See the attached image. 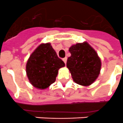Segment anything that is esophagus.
<instances>
[{"mask_svg": "<svg viewBox=\"0 0 123 123\" xmlns=\"http://www.w3.org/2000/svg\"><path fill=\"white\" fill-rule=\"evenodd\" d=\"M67 57H65V58H63V61L64 63H65V64L67 63Z\"/></svg>", "mask_w": 123, "mask_h": 123, "instance_id": "esophagus-1", "label": "esophagus"}]
</instances>
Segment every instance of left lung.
I'll return each instance as SVG.
<instances>
[{
	"instance_id": "1",
	"label": "left lung",
	"mask_w": 123,
	"mask_h": 123,
	"mask_svg": "<svg viewBox=\"0 0 123 123\" xmlns=\"http://www.w3.org/2000/svg\"><path fill=\"white\" fill-rule=\"evenodd\" d=\"M71 56L67 67L74 82L82 86H89L97 79L102 66L100 58L87 42L77 43L69 49Z\"/></svg>"
}]
</instances>
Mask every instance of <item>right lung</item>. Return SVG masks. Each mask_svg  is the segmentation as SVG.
Masks as SVG:
<instances>
[{
    "instance_id": "1",
    "label": "right lung",
    "mask_w": 123,
    "mask_h": 123,
    "mask_svg": "<svg viewBox=\"0 0 123 123\" xmlns=\"http://www.w3.org/2000/svg\"><path fill=\"white\" fill-rule=\"evenodd\" d=\"M65 66L50 43H42L29 56L26 72L31 85L43 90L55 82L58 69Z\"/></svg>"
}]
</instances>
